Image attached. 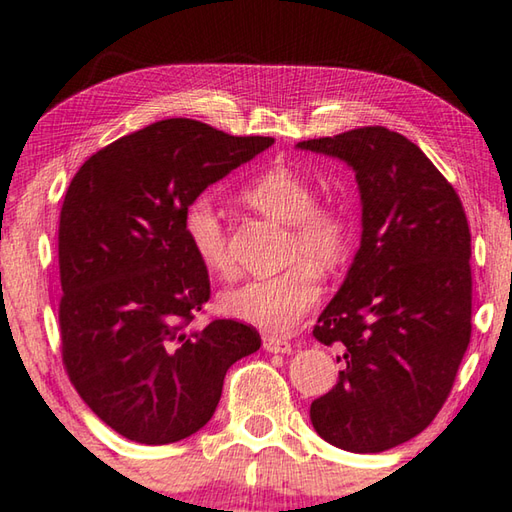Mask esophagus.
Segmentation results:
<instances>
[{
    "label": "esophagus",
    "instance_id": "34e87169",
    "mask_svg": "<svg viewBox=\"0 0 512 512\" xmlns=\"http://www.w3.org/2000/svg\"><path fill=\"white\" fill-rule=\"evenodd\" d=\"M264 349L268 353H288L291 351V342L280 336H273V333H266L264 336Z\"/></svg>",
    "mask_w": 512,
    "mask_h": 512
}]
</instances>
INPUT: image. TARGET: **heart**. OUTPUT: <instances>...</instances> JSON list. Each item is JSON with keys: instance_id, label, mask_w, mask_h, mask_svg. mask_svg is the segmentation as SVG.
Returning <instances> with one entry per match:
<instances>
[{"instance_id": "b5f03b06", "label": "heart", "mask_w": 512, "mask_h": 512, "mask_svg": "<svg viewBox=\"0 0 512 512\" xmlns=\"http://www.w3.org/2000/svg\"><path fill=\"white\" fill-rule=\"evenodd\" d=\"M241 199L264 217L291 226L282 273L257 277L221 293L224 313L268 331H293L322 297L320 275L340 271L353 253L356 228L349 210L336 201H318V190L288 167H271L241 188ZM183 230L194 257L208 273L228 277L235 268L228 232L210 197L192 199L183 212Z\"/></svg>"}]
</instances>
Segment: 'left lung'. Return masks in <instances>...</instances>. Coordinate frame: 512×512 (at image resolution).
<instances>
[{"label":"left lung","mask_w":512,"mask_h":512,"mask_svg":"<svg viewBox=\"0 0 512 512\" xmlns=\"http://www.w3.org/2000/svg\"><path fill=\"white\" fill-rule=\"evenodd\" d=\"M297 147L351 165L362 199L360 250L313 327L315 340L342 351V371L311 403V423L336 448L383 452L434 421L468 349V217L452 183L387 127Z\"/></svg>","instance_id":"left-lung-1"}]
</instances>
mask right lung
Listing matches in <instances>:
<instances>
[{"label":"right lung","mask_w":512,"mask_h":512,"mask_svg":"<svg viewBox=\"0 0 512 512\" xmlns=\"http://www.w3.org/2000/svg\"><path fill=\"white\" fill-rule=\"evenodd\" d=\"M273 143L167 118L102 147L71 179L58 230L62 365L91 412L129 441L199 432L230 365L262 345L239 320L190 329L210 277L183 212Z\"/></svg>","instance_id":"obj_1"}]
</instances>
